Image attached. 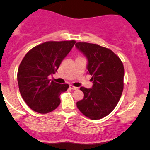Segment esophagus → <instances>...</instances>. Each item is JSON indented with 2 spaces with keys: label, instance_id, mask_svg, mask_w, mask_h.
<instances>
[{
  "label": "esophagus",
  "instance_id": "esophagus-1",
  "mask_svg": "<svg viewBox=\"0 0 150 150\" xmlns=\"http://www.w3.org/2000/svg\"><path fill=\"white\" fill-rule=\"evenodd\" d=\"M69 88L72 89V90H77V89H78V88L75 87V86H72V85H70V86H69Z\"/></svg>",
  "mask_w": 150,
  "mask_h": 150
}]
</instances>
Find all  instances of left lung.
Listing matches in <instances>:
<instances>
[{"label":"left lung","mask_w":150,"mask_h":150,"mask_svg":"<svg viewBox=\"0 0 150 150\" xmlns=\"http://www.w3.org/2000/svg\"><path fill=\"white\" fill-rule=\"evenodd\" d=\"M75 46L87 57V69L93 83L91 88L81 87L84 97L77 102V107L91 120L102 119L114 110L121 97L123 64L112 51L105 47L83 42H78Z\"/></svg>","instance_id":"1"}]
</instances>
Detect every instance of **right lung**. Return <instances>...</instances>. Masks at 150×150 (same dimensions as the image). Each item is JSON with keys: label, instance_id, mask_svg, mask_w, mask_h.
<instances>
[{"label": "right lung", "instance_id": "add662e5", "mask_svg": "<svg viewBox=\"0 0 150 150\" xmlns=\"http://www.w3.org/2000/svg\"><path fill=\"white\" fill-rule=\"evenodd\" d=\"M75 40L47 41L28 51L19 64L17 81L21 96L34 111L46 114L60 104L59 96L69 88L57 83L49 75L57 72Z\"/></svg>", "mask_w": 150, "mask_h": 150}]
</instances>
